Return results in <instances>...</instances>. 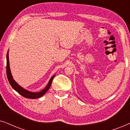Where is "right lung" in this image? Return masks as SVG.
<instances>
[{
  "instance_id": "add662e5",
  "label": "right lung",
  "mask_w": 130,
  "mask_h": 130,
  "mask_svg": "<svg viewBox=\"0 0 130 130\" xmlns=\"http://www.w3.org/2000/svg\"><path fill=\"white\" fill-rule=\"evenodd\" d=\"M8 51L6 55V74H7V77H8V81L9 82L10 85H11V86L15 89L16 91L20 94L21 95H22V96L26 98H29V99H36L38 98L41 97L42 96H43L46 92L48 91V90L49 89V88H50L51 83H52L53 78H54V76H53L51 78V79L50 80L48 84L47 85V86L45 87V88L43 89L40 92H37V93H34V92H31L28 91L24 89L19 86L18 83L13 79L12 76L10 73V70L9 68V55H8Z\"/></svg>"
}]
</instances>
